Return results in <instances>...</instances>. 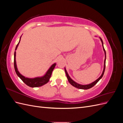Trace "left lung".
<instances>
[{
  "instance_id": "obj_1",
  "label": "left lung",
  "mask_w": 123,
  "mask_h": 123,
  "mask_svg": "<svg viewBox=\"0 0 123 123\" xmlns=\"http://www.w3.org/2000/svg\"><path fill=\"white\" fill-rule=\"evenodd\" d=\"M100 40H101V42L102 43V45H103V49H104V52H105V61H104V70H103V73L102 74L101 76H100L98 79V80H96L95 81H94V82L92 83L91 84H89V85H80V84H79L76 83V82H75V81H73L71 78L70 77V76H69L68 74L67 73V71L66 70V69L65 68V72H66V76H67V77L68 79V80L69 81V82L70 83V84L71 85H72L73 86L75 87V88H79V89H90L91 88H92V87H93L94 86L97 84V83L98 82V81L100 80V79L103 77V75H104V72H105V66H106V51L105 50V49H104V46H103V40L101 38H100Z\"/></svg>"
}]
</instances>
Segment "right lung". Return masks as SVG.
Instances as JSON below:
<instances>
[{
    "mask_svg": "<svg viewBox=\"0 0 123 123\" xmlns=\"http://www.w3.org/2000/svg\"><path fill=\"white\" fill-rule=\"evenodd\" d=\"M20 38L19 43H18V44H17V46L16 47L15 50H16L17 49V47L20 42ZM15 57H16V51H15L14 58V69H15V72L18 76H19L20 79L23 81V82L25 83L27 86H28L32 87V88L40 87L42 86L47 84L48 81H49L50 78L51 76L53 70L56 66L55 63L51 66V67L49 68V70H48L46 74L43 76L40 77H36V78H34V79H29V78L25 77V76H23L21 74L19 73V72H18L16 64Z\"/></svg>",
    "mask_w": 123,
    "mask_h": 123,
    "instance_id": "right-lung-1",
    "label": "right lung"
}]
</instances>
